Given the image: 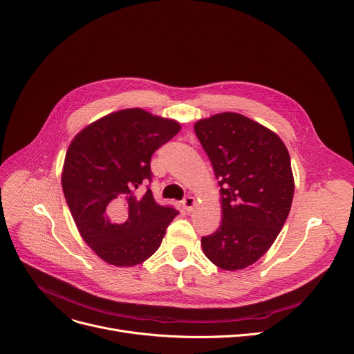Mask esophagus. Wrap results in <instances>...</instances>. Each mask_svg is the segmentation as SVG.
<instances>
[{"mask_svg": "<svg viewBox=\"0 0 354 354\" xmlns=\"http://www.w3.org/2000/svg\"><path fill=\"white\" fill-rule=\"evenodd\" d=\"M194 205H196V198L194 197H187V198L183 200V207H184L185 212H192Z\"/></svg>", "mask_w": 354, "mask_h": 354, "instance_id": "obj_1", "label": "esophagus"}]
</instances>
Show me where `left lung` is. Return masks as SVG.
<instances>
[{"instance_id":"8db88e82","label":"left lung","mask_w":354,"mask_h":354,"mask_svg":"<svg viewBox=\"0 0 354 354\" xmlns=\"http://www.w3.org/2000/svg\"><path fill=\"white\" fill-rule=\"evenodd\" d=\"M221 187L223 223L201 238L205 257L225 270L257 262L275 242L292 205L290 157L279 136L232 112L194 124Z\"/></svg>"}]
</instances>
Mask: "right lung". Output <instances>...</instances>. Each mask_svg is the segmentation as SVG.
I'll return each instance as SVG.
<instances>
[{
    "instance_id": "right-lung-1",
    "label": "right lung",
    "mask_w": 354,
    "mask_h": 354,
    "mask_svg": "<svg viewBox=\"0 0 354 354\" xmlns=\"http://www.w3.org/2000/svg\"><path fill=\"white\" fill-rule=\"evenodd\" d=\"M178 122L143 109L107 115L75 136L64 162L62 188L77 231L104 262L134 266L160 247L178 211L156 203L153 153L180 131Z\"/></svg>"
}]
</instances>
